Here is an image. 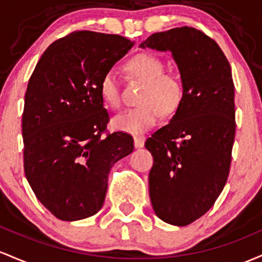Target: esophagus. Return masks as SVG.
<instances>
[{
    "instance_id": "esophagus-1",
    "label": "esophagus",
    "mask_w": 262,
    "mask_h": 262,
    "mask_svg": "<svg viewBox=\"0 0 262 262\" xmlns=\"http://www.w3.org/2000/svg\"><path fill=\"white\" fill-rule=\"evenodd\" d=\"M145 141H146V137L145 136H135L134 137V142H135V147H137V148H141V147H143L145 145Z\"/></svg>"
}]
</instances>
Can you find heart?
<instances>
[{
    "label": "heart",
    "mask_w": 262,
    "mask_h": 262,
    "mask_svg": "<svg viewBox=\"0 0 262 262\" xmlns=\"http://www.w3.org/2000/svg\"><path fill=\"white\" fill-rule=\"evenodd\" d=\"M126 69L134 78L145 83L137 107L130 108L115 117L117 130L137 135L146 132L161 120L162 114L173 115L184 98V84L181 76L164 72V63L157 55L140 53L126 63ZM99 92L104 104L114 110L122 105L121 90L115 73L102 75Z\"/></svg>",
    "instance_id": "1"
}]
</instances>
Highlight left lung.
<instances>
[{
	"label": "left lung",
	"mask_w": 262,
	"mask_h": 262,
	"mask_svg": "<svg viewBox=\"0 0 262 262\" xmlns=\"http://www.w3.org/2000/svg\"><path fill=\"white\" fill-rule=\"evenodd\" d=\"M141 47L172 53L184 84L176 115L145 146L154 157V210L186 226L213 207L229 177L236 128L230 64L215 40L193 27L151 34Z\"/></svg>",
	"instance_id": "1"
}]
</instances>
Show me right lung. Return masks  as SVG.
I'll list each match as a JSON object with an SVG mask.
<instances>
[{
  "mask_svg": "<svg viewBox=\"0 0 262 262\" xmlns=\"http://www.w3.org/2000/svg\"><path fill=\"white\" fill-rule=\"evenodd\" d=\"M134 43L119 34L76 31L53 42L29 78L22 114L23 167L37 199L55 218L101 209L108 172L134 151V139L108 132L102 75Z\"/></svg>",
  "mask_w": 262,
  "mask_h": 262,
  "instance_id": "add662e5",
  "label": "right lung"
}]
</instances>
